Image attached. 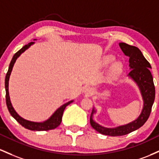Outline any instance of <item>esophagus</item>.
I'll list each match as a JSON object with an SVG mask.
<instances>
[{
  "mask_svg": "<svg viewBox=\"0 0 159 159\" xmlns=\"http://www.w3.org/2000/svg\"><path fill=\"white\" fill-rule=\"evenodd\" d=\"M83 93L85 94V95L91 96V95H92V94H93L94 90H93V89L92 88V87L86 86V87H85L84 89H83Z\"/></svg>",
  "mask_w": 159,
  "mask_h": 159,
  "instance_id": "1",
  "label": "esophagus"
}]
</instances>
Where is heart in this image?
Instances as JSON below:
<instances>
[{
  "label": "heart",
  "instance_id": "heart-1",
  "mask_svg": "<svg viewBox=\"0 0 159 159\" xmlns=\"http://www.w3.org/2000/svg\"><path fill=\"white\" fill-rule=\"evenodd\" d=\"M114 60H115V56H112V55L105 56L103 58V65L104 66H107L108 65H110V64H111ZM122 69L123 66L121 62H115V63L112 65L110 70H109L107 78L108 79H113V78L116 77V76H118V75L122 72Z\"/></svg>",
  "mask_w": 159,
  "mask_h": 159
}]
</instances>
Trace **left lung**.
<instances>
[{
    "label": "left lung",
    "mask_w": 159,
    "mask_h": 159,
    "mask_svg": "<svg viewBox=\"0 0 159 159\" xmlns=\"http://www.w3.org/2000/svg\"><path fill=\"white\" fill-rule=\"evenodd\" d=\"M119 45L125 55L129 57L130 72L128 77L138 87L143 104L141 113L136 119L128 124L114 128L104 127L96 122L93 118L94 114L97 113V110L93 107L90 116L92 127L101 134L113 137L128 134L142 127L149 118L156 95L153 78L149 70L152 68L151 65L144 58L141 51L136 46H130L125 43H119Z\"/></svg>",
    "instance_id": "left-lung-1"
}]
</instances>
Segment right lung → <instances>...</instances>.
I'll return each instance as SVG.
<instances>
[{"label": "right lung", "instance_id": "1", "mask_svg": "<svg viewBox=\"0 0 159 159\" xmlns=\"http://www.w3.org/2000/svg\"><path fill=\"white\" fill-rule=\"evenodd\" d=\"M34 42H31L29 43H28L27 45L24 46L20 50H19L12 57L11 61H10V66H9V69L7 73L6 77H5V90H6V103L7 106L8 110L10 112V113L11 114V116L13 117L16 120L20 125H22L23 127H25L27 129L31 130V131H48V130H52L55 129V128L58 127V125L61 122L62 119V116H63L64 110H65V107L67 106H68L69 104H70L71 103L74 102V100H71V101H68V102L64 103L63 105L58 107L56 111L54 112L51 115V116L49 119H47L46 120L43 121V122H32V121L27 120L22 118V116L19 115L17 113V112L16 111L15 109L12 107L11 101H10V93H9V80H10V76L11 74L12 67H13L14 64H15L16 61L21 55L25 51L27 50L28 48L31 47V46L34 45Z\"/></svg>", "mask_w": 159, "mask_h": 159}]
</instances>
